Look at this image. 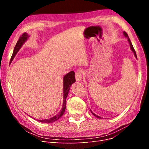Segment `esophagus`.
<instances>
[{
  "instance_id": "34e87169",
  "label": "esophagus",
  "mask_w": 149,
  "mask_h": 149,
  "mask_svg": "<svg viewBox=\"0 0 149 149\" xmlns=\"http://www.w3.org/2000/svg\"><path fill=\"white\" fill-rule=\"evenodd\" d=\"M75 77H76V80L77 81H79L81 80L82 79V72L80 70H78L76 71L75 73Z\"/></svg>"
}]
</instances>
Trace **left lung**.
<instances>
[{
	"label": "left lung",
	"mask_w": 149,
	"mask_h": 149,
	"mask_svg": "<svg viewBox=\"0 0 149 149\" xmlns=\"http://www.w3.org/2000/svg\"><path fill=\"white\" fill-rule=\"evenodd\" d=\"M123 34H124V35L125 36V37L127 38V40H128V42H129V43L130 48V49H131L132 52L134 53V55L135 57H136V58H137V55H136V51H135V49H134V47H133V46H132V44L131 42H130V38H129V36H128L127 33H126L125 31H124V32H123ZM91 112H92V114H93L94 116H96V118H100V119H102V118H101L100 116H98L97 115H96V114H94V113H93V112H92V111H91Z\"/></svg>",
	"instance_id": "obj_1"
}]
</instances>
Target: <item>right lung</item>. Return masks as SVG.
I'll return each instance as SVG.
<instances>
[{"label":"right lung","mask_w":149,"mask_h":149,"mask_svg":"<svg viewBox=\"0 0 149 149\" xmlns=\"http://www.w3.org/2000/svg\"><path fill=\"white\" fill-rule=\"evenodd\" d=\"M29 37L30 36L26 33H24L22 36H20L19 40H18L16 43V45L14 48V49H13L12 55L10 58V63H11L13 61V58H15L17 52L19 51V49L21 48L22 45H23ZM74 74L75 73L74 71H70V73H67L63 77V102L62 109L61 111L56 116L52 117V118L47 119L37 120L38 122H40V123H54V122L56 121L58 119H59L63 115L66 109V100L68 96V94L70 87L76 81Z\"/></svg>","instance_id":"right-lung-1"}]
</instances>
